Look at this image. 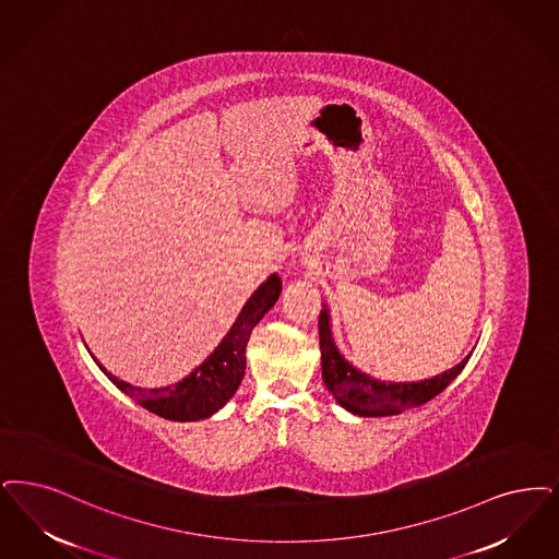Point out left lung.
<instances>
[{
	"instance_id": "left-lung-1",
	"label": "left lung",
	"mask_w": 559,
	"mask_h": 559,
	"mask_svg": "<svg viewBox=\"0 0 559 559\" xmlns=\"http://www.w3.org/2000/svg\"><path fill=\"white\" fill-rule=\"evenodd\" d=\"M322 306L324 310H320V318H318L322 380L341 407L361 418L397 416L405 409L430 402L464 370V366L468 364L472 356L469 354L457 366L449 368L443 374H437L432 379L416 380V382L374 379L372 374L359 370L358 366H354L338 352L335 336H333L331 310L326 308V304Z\"/></svg>"
}]
</instances>
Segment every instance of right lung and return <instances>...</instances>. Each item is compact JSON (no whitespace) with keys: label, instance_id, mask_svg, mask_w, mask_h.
<instances>
[{"label":"right lung","instance_id":"1","mask_svg":"<svg viewBox=\"0 0 559 559\" xmlns=\"http://www.w3.org/2000/svg\"><path fill=\"white\" fill-rule=\"evenodd\" d=\"M281 290H283L281 276L274 272L251 293L243 310L233 322L230 331L223 336L218 347L203 359L189 377H185L175 384L156 386V389L136 386L127 380L114 377L112 372H108L90 352L91 358L95 359L99 370L112 380L124 395H129L152 414L175 423H195V420L210 418L218 409H223L226 402L233 400V395L237 393L241 380L246 377V349L249 335L253 326L278 301Z\"/></svg>","mask_w":559,"mask_h":559}]
</instances>
